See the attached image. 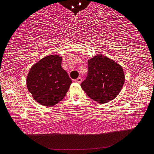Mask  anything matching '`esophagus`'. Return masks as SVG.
Returning a JSON list of instances; mask_svg holds the SVG:
<instances>
[{
	"label": "esophagus",
	"instance_id": "34e87169",
	"mask_svg": "<svg viewBox=\"0 0 154 154\" xmlns=\"http://www.w3.org/2000/svg\"><path fill=\"white\" fill-rule=\"evenodd\" d=\"M82 81V78L80 77H78L77 79H75V82H77V83H81Z\"/></svg>",
	"mask_w": 154,
	"mask_h": 154
}]
</instances>
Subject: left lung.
Masks as SVG:
<instances>
[{"label":"left lung","mask_w":154,"mask_h":154,"mask_svg":"<svg viewBox=\"0 0 154 154\" xmlns=\"http://www.w3.org/2000/svg\"><path fill=\"white\" fill-rule=\"evenodd\" d=\"M88 76L81 84L88 96L99 103L116 98L125 82L121 66L100 54L88 60Z\"/></svg>","instance_id":"1"}]
</instances>
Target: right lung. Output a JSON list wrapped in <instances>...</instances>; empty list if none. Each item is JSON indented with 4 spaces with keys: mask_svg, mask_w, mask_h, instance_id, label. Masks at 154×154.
<instances>
[{
    "mask_svg": "<svg viewBox=\"0 0 154 154\" xmlns=\"http://www.w3.org/2000/svg\"><path fill=\"white\" fill-rule=\"evenodd\" d=\"M62 57L46 56L33 64L26 77V86L33 98L41 105L52 107L62 101L72 80L62 67Z\"/></svg>",
    "mask_w": 154,
    "mask_h": 154,
    "instance_id": "obj_1",
    "label": "right lung"
}]
</instances>
